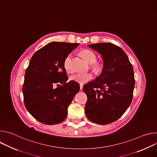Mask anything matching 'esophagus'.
I'll list each match as a JSON object with an SVG mask.
<instances>
[{"label":"esophagus","mask_w":157,"mask_h":157,"mask_svg":"<svg viewBox=\"0 0 157 157\" xmlns=\"http://www.w3.org/2000/svg\"><path fill=\"white\" fill-rule=\"evenodd\" d=\"M83 88V85L82 84H80V90H82Z\"/></svg>","instance_id":"34e87169"}]
</instances>
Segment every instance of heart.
Wrapping results in <instances>:
<instances>
[{"label": "heart", "mask_w": 157, "mask_h": 157, "mask_svg": "<svg viewBox=\"0 0 157 157\" xmlns=\"http://www.w3.org/2000/svg\"><path fill=\"white\" fill-rule=\"evenodd\" d=\"M81 56L89 64H91V68L95 71H101L104 64L102 62L100 61H97V55L94 52L89 49H84L81 52ZM71 55L70 54L66 56L64 61V68L67 72H70L71 68ZM93 78V75L91 73H77L70 76V79L71 81H75L79 84H85L89 81H91Z\"/></svg>", "instance_id": "1"}]
</instances>
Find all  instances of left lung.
<instances>
[{
    "label": "left lung",
    "instance_id": "obj_1",
    "mask_svg": "<svg viewBox=\"0 0 157 157\" xmlns=\"http://www.w3.org/2000/svg\"><path fill=\"white\" fill-rule=\"evenodd\" d=\"M88 46L101 54L104 67L95 81L83 87L87 96L85 113L94 123L110 124L119 119L132 102L136 82L133 66L124 51L113 43Z\"/></svg>",
    "mask_w": 157,
    "mask_h": 157
}]
</instances>
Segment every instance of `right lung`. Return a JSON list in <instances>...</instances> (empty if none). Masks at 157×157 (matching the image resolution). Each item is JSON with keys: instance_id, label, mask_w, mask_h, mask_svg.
<instances>
[{"instance_id": "right-lung-1", "label": "right lung", "mask_w": 157, "mask_h": 157, "mask_svg": "<svg viewBox=\"0 0 157 157\" xmlns=\"http://www.w3.org/2000/svg\"><path fill=\"white\" fill-rule=\"evenodd\" d=\"M79 44L52 42L37 50L30 59L22 87L24 101L29 113L43 124L63 122L79 91L78 82H66L64 68L65 58Z\"/></svg>"}]
</instances>
